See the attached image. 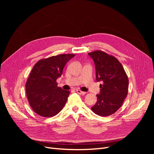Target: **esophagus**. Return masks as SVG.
I'll return each mask as SVG.
<instances>
[{
  "mask_svg": "<svg viewBox=\"0 0 154 154\" xmlns=\"http://www.w3.org/2000/svg\"><path fill=\"white\" fill-rule=\"evenodd\" d=\"M76 92H77V93H78V94H82V95H85V94H86V92H85L82 91H81V90H80V89H77V90H76Z\"/></svg>",
  "mask_w": 154,
  "mask_h": 154,
  "instance_id": "obj_1",
  "label": "esophagus"
}]
</instances>
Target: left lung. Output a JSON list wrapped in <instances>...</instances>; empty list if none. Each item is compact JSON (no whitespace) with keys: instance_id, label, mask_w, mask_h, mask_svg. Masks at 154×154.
Listing matches in <instances>:
<instances>
[{"instance_id":"1","label":"left lung","mask_w":154,"mask_h":154,"mask_svg":"<svg viewBox=\"0 0 154 154\" xmlns=\"http://www.w3.org/2000/svg\"><path fill=\"white\" fill-rule=\"evenodd\" d=\"M88 54L95 63L97 82H103L100 85V94L96 95L97 101L91 109L100 116H110L122 106L128 94L127 73L122 63L112 55L100 50Z\"/></svg>"}]
</instances>
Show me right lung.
<instances>
[{"instance_id":"1","label":"right lung","mask_w":154,"mask_h":154,"mask_svg":"<svg viewBox=\"0 0 154 154\" xmlns=\"http://www.w3.org/2000/svg\"><path fill=\"white\" fill-rule=\"evenodd\" d=\"M74 54H62L40 60L26 83L27 100L35 113L45 118L58 114L66 105L69 91L57 87V78Z\"/></svg>"}]
</instances>
